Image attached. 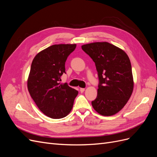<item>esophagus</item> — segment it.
<instances>
[{
    "instance_id": "1",
    "label": "esophagus",
    "mask_w": 157,
    "mask_h": 157,
    "mask_svg": "<svg viewBox=\"0 0 157 157\" xmlns=\"http://www.w3.org/2000/svg\"><path fill=\"white\" fill-rule=\"evenodd\" d=\"M80 92H84L85 91V88H80Z\"/></svg>"
}]
</instances>
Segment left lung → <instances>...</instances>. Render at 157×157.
<instances>
[{
    "instance_id": "8db88e82",
    "label": "left lung",
    "mask_w": 157,
    "mask_h": 157,
    "mask_svg": "<svg viewBox=\"0 0 157 157\" xmlns=\"http://www.w3.org/2000/svg\"><path fill=\"white\" fill-rule=\"evenodd\" d=\"M82 49L96 64L99 83L97 98L92 101L94 110L103 116L119 112L130 98L134 78L126 52L107 42L84 44Z\"/></svg>"
}]
</instances>
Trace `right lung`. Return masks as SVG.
Returning <instances> with one entry per match:
<instances>
[{
    "instance_id": "obj_1",
    "label": "right lung",
    "mask_w": 157,
    "mask_h": 157,
    "mask_svg": "<svg viewBox=\"0 0 157 157\" xmlns=\"http://www.w3.org/2000/svg\"><path fill=\"white\" fill-rule=\"evenodd\" d=\"M76 44H54L38 53L33 59L27 88L36 106L47 117L59 119L68 115L78 91L61 84L65 63Z\"/></svg>"
}]
</instances>
